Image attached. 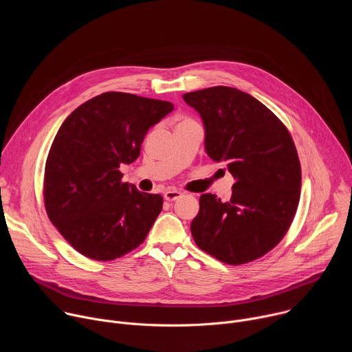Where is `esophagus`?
I'll use <instances>...</instances> for the list:
<instances>
[{"instance_id": "34e87169", "label": "esophagus", "mask_w": 352, "mask_h": 352, "mask_svg": "<svg viewBox=\"0 0 352 352\" xmlns=\"http://www.w3.org/2000/svg\"><path fill=\"white\" fill-rule=\"evenodd\" d=\"M181 196H182V193L179 190H177V189H167L164 192V199L168 200V202H173V200H177Z\"/></svg>"}]
</instances>
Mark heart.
<instances>
[{
  "label": "heart",
  "mask_w": 352,
  "mask_h": 352,
  "mask_svg": "<svg viewBox=\"0 0 352 352\" xmlns=\"http://www.w3.org/2000/svg\"><path fill=\"white\" fill-rule=\"evenodd\" d=\"M190 122H193L192 120H188V118H184V120H181L179 122H178V125H184V124H190ZM177 125V126H178Z\"/></svg>",
  "instance_id": "b5f03b06"
}]
</instances>
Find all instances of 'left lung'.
Instances as JSON below:
<instances>
[{"label": "left lung", "mask_w": 352, "mask_h": 352, "mask_svg": "<svg viewBox=\"0 0 352 352\" xmlns=\"http://www.w3.org/2000/svg\"><path fill=\"white\" fill-rule=\"evenodd\" d=\"M205 126L208 156L235 178L221 202L204 193L190 223L196 245L228 265L252 262L288 231L300 195V164L284 124L259 100L228 86L185 93Z\"/></svg>", "instance_id": "1"}]
</instances>
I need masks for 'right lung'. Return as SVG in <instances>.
<instances>
[{
	"label": "right lung",
	"instance_id": "obj_1",
	"mask_svg": "<svg viewBox=\"0 0 352 352\" xmlns=\"http://www.w3.org/2000/svg\"><path fill=\"white\" fill-rule=\"evenodd\" d=\"M174 110L163 100L121 91L98 94L60 126L45 163L44 205L79 254L114 261L138 248L163 209V197L121 182L147 131Z\"/></svg>",
	"mask_w": 352,
	"mask_h": 352
}]
</instances>
